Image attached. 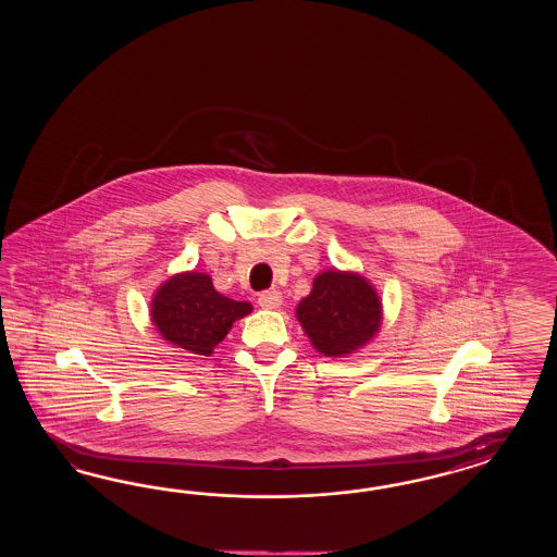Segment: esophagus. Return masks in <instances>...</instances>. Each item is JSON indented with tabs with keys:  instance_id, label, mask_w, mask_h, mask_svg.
<instances>
[{
	"instance_id": "1",
	"label": "esophagus",
	"mask_w": 557,
	"mask_h": 557,
	"mask_svg": "<svg viewBox=\"0 0 557 557\" xmlns=\"http://www.w3.org/2000/svg\"><path fill=\"white\" fill-rule=\"evenodd\" d=\"M282 292L280 289H265V292H261L259 294V298H257V302L259 306H263V308H280L282 306Z\"/></svg>"
}]
</instances>
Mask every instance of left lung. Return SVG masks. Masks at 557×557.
Segmentation results:
<instances>
[{
	"mask_svg": "<svg viewBox=\"0 0 557 557\" xmlns=\"http://www.w3.org/2000/svg\"><path fill=\"white\" fill-rule=\"evenodd\" d=\"M296 317L321 354L343 357L377 333L382 304L361 275L324 271L317 275L310 296L298 304Z\"/></svg>",
	"mask_w": 557,
	"mask_h": 557,
	"instance_id": "left-lung-1",
	"label": "left lung"
}]
</instances>
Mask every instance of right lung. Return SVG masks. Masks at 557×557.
I'll return each mask as SVG.
<instances>
[{
  "instance_id": "right-lung-1",
  "label": "right lung",
  "mask_w": 557,
  "mask_h": 557,
  "mask_svg": "<svg viewBox=\"0 0 557 557\" xmlns=\"http://www.w3.org/2000/svg\"><path fill=\"white\" fill-rule=\"evenodd\" d=\"M151 317L161 337L191 351L208 355L228 335L233 322L251 312V304L219 294L210 275L180 273L157 289Z\"/></svg>"
}]
</instances>
